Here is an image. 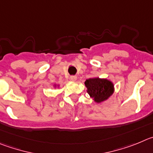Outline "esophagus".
<instances>
[{
	"mask_svg": "<svg viewBox=\"0 0 153 153\" xmlns=\"http://www.w3.org/2000/svg\"><path fill=\"white\" fill-rule=\"evenodd\" d=\"M70 78H71V81H72V82H75L77 80V77L75 75H72V76L70 77Z\"/></svg>",
	"mask_w": 153,
	"mask_h": 153,
	"instance_id": "esophagus-1",
	"label": "esophagus"
}]
</instances>
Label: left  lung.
Returning <instances> with one entry per match:
<instances>
[{
  "label": "left lung",
  "instance_id": "8db88e82",
  "mask_svg": "<svg viewBox=\"0 0 153 153\" xmlns=\"http://www.w3.org/2000/svg\"><path fill=\"white\" fill-rule=\"evenodd\" d=\"M87 92L96 103L104 102L114 92V85L107 78H91L85 82Z\"/></svg>",
  "mask_w": 153,
  "mask_h": 153
}]
</instances>
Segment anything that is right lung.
Wrapping results in <instances>:
<instances>
[{"label": "right lung", "instance_id": "obj_1", "mask_svg": "<svg viewBox=\"0 0 153 153\" xmlns=\"http://www.w3.org/2000/svg\"><path fill=\"white\" fill-rule=\"evenodd\" d=\"M53 87H54V88H59V85H57V84H54Z\"/></svg>", "mask_w": 153, "mask_h": 153}]
</instances>
